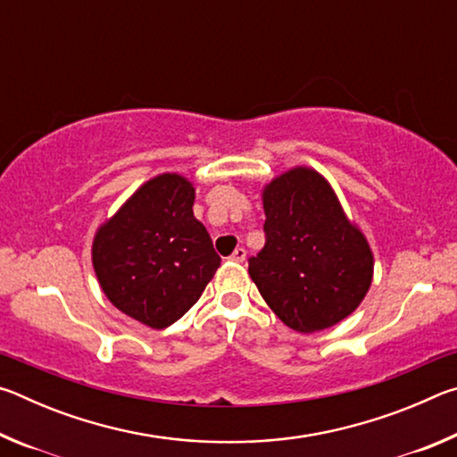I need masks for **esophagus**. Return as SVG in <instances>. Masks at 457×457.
Returning a JSON list of instances; mask_svg holds the SVG:
<instances>
[{
  "label": "esophagus",
  "instance_id": "esophagus-1",
  "mask_svg": "<svg viewBox=\"0 0 457 457\" xmlns=\"http://www.w3.org/2000/svg\"><path fill=\"white\" fill-rule=\"evenodd\" d=\"M229 260L236 262V264H242V262L245 260V250H244V247H237V250L229 256Z\"/></svg>",
  "mask_w": 457,
  "mask_h": 457
}]
</instances>
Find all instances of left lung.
<instances>
[{
    "mask_svg": "<svg viewBox=\"0 0 457 457\" xmlns=\"http://www.w3.org/2000/svg\"><path fill=\"white\" fill-rule=\"evenodd\" d=\"M266 245L247 272L286 327L319 332L351 316L373 282L367 236L327 177L296 165L262 187Z\"/></svg>",
    "mask_w": 457,
    "mask_h": 457,
    "instance_id": "obj_1",
    "label": "left lung"
}]
</instances>
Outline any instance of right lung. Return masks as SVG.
I'll list each match as a JSON object with an SVG mask.
<instances>
[{
    "label": "right lung",
    "instance_id": "1",
    "mask_svg": "<svg viewBox=\"0 0 457 457\" xmlns=\"http://www.w3.org/2000/svg\"><path fill=\"white\" fill-rule=\"evenodd\" d=\"M193 201L187 177L154 175L92 237L100 290L122 314L154 330L179 320L220 268Z\"/></svg>",
    "mask_w": 457,
    "mask_h": 457
}]
</instances>
